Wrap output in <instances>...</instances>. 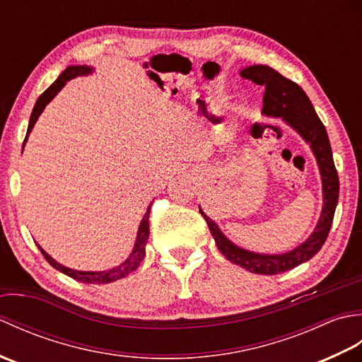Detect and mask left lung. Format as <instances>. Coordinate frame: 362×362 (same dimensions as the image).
<instances>
[{
	"mask_svg": "<svg viewBox=\"0 0 362 362\" xmlns=\"http://www.w3.org/2000/svg\"><path fill=\"white\" fill-rule=\"evenodd\" d=\"M241 76L244 79L252 81L253 83L264 88V115L281 117L291 127H294L305 138L306 143H310L314 156L317 158L322 175L324 209H322L319 224L308 240L294 250L283 253V255H261V253L240 249L222 235L218 226L202 210L201 214L205 218L206 224H209L219 252L228 261L241 266L252 274L276 275L291 271L296 266L311 259L322 249V245L327 241L329 228H332L337 199H339V177H337L332 146H329L324 122L319 119L305 91L296 82L284 78V76L267 65H252L249 68H244Z\"/></svg>",
	"mask_w": 362,
	"mask_h": 362,
	"instance_id": "obj_1",
	"label": "left lung"
}]
</instances>
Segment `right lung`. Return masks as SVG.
I'll use <instances>...</instances> for the list:
<instances>
[{
    "label": "right lung",
    "instance_id": "obj_1",
    "mask_svg": "<svg viewBox=\"0 0 362 362\" xmlns=\"http://www.w3.org/2000/svg\"><path fill=\"white\" fill-rule=\"evenodd\" d=\"M93 70H91L90 66H68L66 70L59 76L57 81L52 83V86L49 88H46L43 93L40 95V98L37 99V103L34 105V110L33 113H30V118H29V126H28V134H26V138H25V143L28 140V135L30 134V130H33L35 121L38 119V117H40V113L43 112V109L46 107V104H48L51 99L56 96L60 90L64 88L65 83L76 78V76H82V74H88ZM151 206L152 204L149 205L148 211H146V214L143 216V221L140 224V228H138V236H136V243H135V247L132 250V253H130V257L124 261V263L113 267V269H109V271H103V272H82V271H74V269H68L62 264H59L56 259H52L48 253H46L40 245H38V249H40V252L43 253L45 259L48 261V263L57 269V271L64 272L65 275L71 276V279L78 280V281H82V283H88V284H105V283H112V281H117V280H121L124 279V276H127L130 272H134L135 269H138V266H140V263L144 258V247H146V243H148V238H149V213H151Z\"/></svg>",
    "mask_w": 362,
    "mask_h": 362
}]
</instances>
